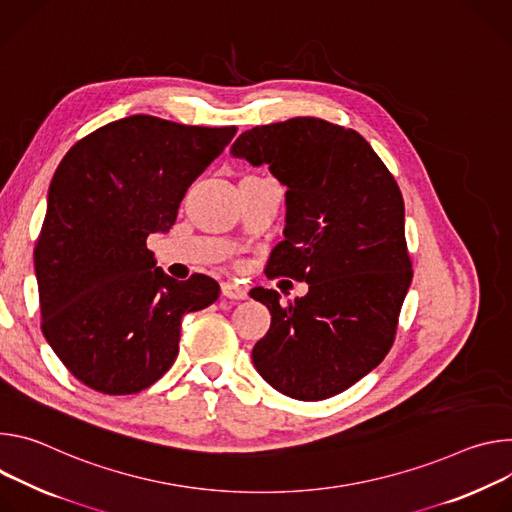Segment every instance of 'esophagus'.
I'll return each instance as SVG.
<instances>
[{"label": "esophagus", "mask_w": 512, "mask_h": 512, "mask_svg": "<svg viewBox=\"0 0 512 512\" xmlns=\"http://www.w3.org/2000/svg\"><path fill=\"white\" fill-rule=\"evenodd\" d=\"M221 295L234 301H244L248 297V291L240 285H232V282H221Z\"/></svg>", "instance_id": "esophagus-1"}]
</instances>
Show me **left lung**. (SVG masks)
Wrapping results in <instances>:
<instances>
[{"label":"left lung","instance_id":"1","mask_svg":"<svg viewBox=\"0 0 512 512\" xmlns=\"http://www.w3.org/2000/svg\"><path fill=\"white\" fill-rule=\"evenodd\" d=\"M230 154L266 164L287 187L285 240L268 276L309 285L287 305L272 289L250 291L272 315L252 362L291 399H329L372 372L394 342L413 278L399 185L358 132L317 118L246 130Z\"/></svg>","mask_w":512,"mask_h":512}]
</instances>
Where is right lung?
I'll return each mask as SVG.
<instances>
[{
	"label": "right lung",
	"instance_id": "add662e5",
	"mask_svg": "<svg viewBox=\"0 0 512 512\" xmlns=\"http://www.w3.org/2000/svg\"><path fill=\"white\" fill-rule=\"evenodd\" d=\"M236 132L130 116L79 140L56 168L34 250L42 333L89 388L154 384L179 354L183 317L219 297L205 274L168 276L146 240L173 227Z\"/></svg>",
	"mask_w": 512,
	"mask_h": 512
}]
</instances>
